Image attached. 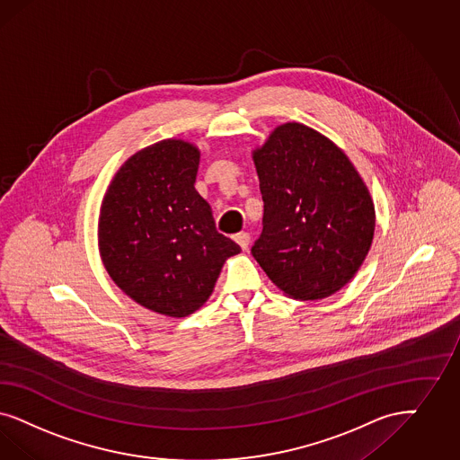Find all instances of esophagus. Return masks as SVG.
Listing matches in <instances>:
<instances>
[{
    "label": "esophagus",
    "mask_w": 460,
    "mask_h": 460,
    "mask_svg": "<svg viewBox=\"0 0 460 460\" xmlns=\"http://www.w3.org/2000/svg\"><path fill=\"white\" fill-rule=\"evenodd\" d=\"M234 241L241 246V250H248V244H250V241H252V236H250L248 233H238V234L234 236Z\"/></svg>",
    "instance_id": "1"
}]
</instances>
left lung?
I'll return each mask as SVG.
<instances>
[{"instance_id": "obj_1", "label": "left lung", "mask_w": 460, "mask_h": 460, "mask_svg": "<svg viewBox=\"0 0 460 460\" xmlns=\"http://www.w3.org/2000/svg\"><path fill=\"white\" fill-rule=\"evenodd\" d=\"M253 161L263 199L254 260L292 299L338 292L374 239L376 208L364 180L333 141L297 122L277 127Z\"/></svg>"}]
</instances>
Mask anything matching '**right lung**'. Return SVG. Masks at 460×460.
<instances>
[{
    "label": "right lung",
    "instance_id": "right-lung-1",
    "mask_svg": "<svg viewBox=\"0 0 460 460\" xmlns=\"http://www.w3.org/2000/svg\"><path fill=\"white\" fill-rule=\"evenodd\" d=\"M199 161L181 139L147 146L120 166L100 208L98 248L111 280L164 316L202 307L224 261L241 252L195 190Z\"/></svg>",
    "mask_w": 460,
    "mask_h": 460
}]
</instances>
